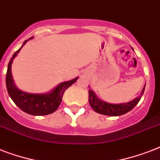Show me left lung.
I'll list each match as a JSON object with an SVG mask.
<instances>
[{
    "mask_svg": "<svg viewBox=\"0 0 160 160\" xmlns=\"http://www.w3.org/2000/svg\"><path fill=\"white\" fill-rule=\"evenodd\" d=\"M144 89H145V85L138 97L129 102L123 103V104H109V103L105 102L103 100H100L92 90H89V102L91 108L99 114L109 115V116H119V115H122V114H126L127 112L130 111L139 103L142 95L144 94Z\"/></svg>",
    "mask_w": 160,
    "mask_h": 160,
    "instance_id": "obj_1",
    "label": "left lung"
}]
</instances>
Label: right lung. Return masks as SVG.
I'll use <instances>...</instances> for the list:
<instances>
[{
	"mask_svg": "<svg viewBox=\"0 0 160 160\" xmlns=\"http://www.w3.org/2000/svg\"><path fill=\"white\" fill-rule=\"evenodd\" d=\"M32 38L33 37H31L27 41H24L21 48L14 53L12 58L9 61L7 72H6V83L10 97L22 111L31 115L40 116V115H46V114L55 112L61 103L63 95L65 90H67L70 85H73L79 77L75 78L69 81L60 83L55 89L51 90V92L46 93V94H30V93L24 92L19 90L15 85L13 79H12L11 65L13 62L14 58L20 52L21 49L25 46V44L29 40Z\"/></svg>",
	"mask_w": 160,
	"mask_h": 160,
	"instance_id": "1",
	"label": "right lung"
}]
</instances>
